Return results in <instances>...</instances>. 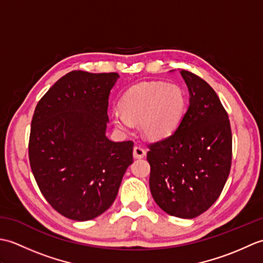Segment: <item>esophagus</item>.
<instances>
[{"instance_id":"obj_1","label":"esophagus","mask_w":263,"mask_h":263,"mask_svg":"<svg viewBox=\"0 0 263 263\" xmlns=\"http://www.w3.org/2000/svg\"><path fill=\"white\" fill-rule=\"evenodd\" d=\"M146 156V150L140 146H136L133 148V157L135 158H143Z\"/></svg>"}]
</instances>
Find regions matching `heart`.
I'll return each instance as SVG.
<instances>
[{
    "mask_svg": "<svg viewBox=\"0 0 263 263\" xmlns=\"http://www.w3.org/2000/svg\"><path fill=\"white\" fill-rule=\"evenodd\" d=\"M185 96L176 85L142 82L133 86L121 99V109L111 111V120L121 131L128 133L140 122L143 136L158 141L176 131L185 111Z\"/></svg>",
    "mask_w": 263,
    "mask_h": 263,
    "instance_id": "b5f03b06",
    "label": "heart"
}]
</instances>
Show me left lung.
<instances>
[{"label": "left lung", "mask_w": 263, "mask_h": 263, "mask_svg": "<svg viewBox=\"0 0 263 263\" xmlns=\"http://www.w3.org/2000/svg\"><path fill=\"white\" fill-rule=\"evenodd\" d=\"M180 73L189 89V107L172 136L149 146V186L166 214L192 219L208 210L224 189L232 132L214 89L191 72Z\"/></svg>", "instance_id": "8db88e82"}]
</instances>
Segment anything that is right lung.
I'll return each mask as SVG.
<instances>
[{
  "mask_svg": "<svg viewBox=\"0 0 263 263\" xmlns=\"http://www.w3.org/2000/svg\"><path fill=\"white\" fill-rule=\"evenodd\" d=\"M120 76L72 71L39 100L29 160L44 197L61 215L86 221L107 210L133 163L132 141L106 137L108 97Z\"/></svg>",
  "mask_w": 263,
  "mask_h": 263,
  "instance_id": "1",
  "label": "right lung"
}]
</instances>
